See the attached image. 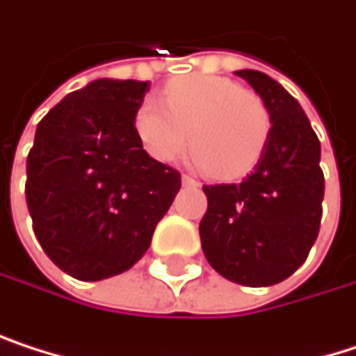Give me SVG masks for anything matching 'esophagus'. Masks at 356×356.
<instances>
[{
  "instance_id": "esophagus-1",
  "label": "esophagus",
  "mask_w": 356,
  "mask_h": 356,
  "mask_svg": "<svg viewBox=\"0 0 356 356\" xmlns=\"http://www.w3.org/2000/svg\"><path fill=\"white\" fill-rule=\"evenodd\" d=\"M182 184H184V186H199V180H195V178L188 176V174H182Z\"/></svg>"
}]
</instances>
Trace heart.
Listing matches in <instances>:
<instances>
[{"label": "heart", "instance_id": "heart-1", "mask_svg": "<svg viewBox=\"0 0 356 356\" xmlns=\"http://www.w3.org/2000/svg\"><path fill=\"white\" fill-rule=\"evenodd\" d=\"M270 111L252 90L216 75H186L149 96L134 115L136 134L157 161H172L193 136L191 159L218 178L256 168L270 138Z\"/></svg>", "mask_w": 356, "mask_h": 356}]
</instances>
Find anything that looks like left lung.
Masks as SVG:
<instances>
[{"mask_svg":"<svg viewBox=\"0 0 356 356\" xmlns=\"http://www.w3.org/2000/svg\"><path fill=\"white\" fill-rule=\"evenodd\" d=\"M270 111V138L237 184L203 186L199 235L207 262L233 283L266 287L293 275L317 241L325 178L321 145L298 100L260 71H235Z\"/></svg>","mask_w":356,"mask_h":356,"instance_id":"8db88e82","label":"left lung"}]
</instances>
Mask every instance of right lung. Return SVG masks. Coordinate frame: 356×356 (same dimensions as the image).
I'll return each mask as SVG.
<instances>
[{"label":"right lung","mask_w":356,"mask_h":356,"mask_svg":"<svg viewBox=\"0 0 356 356\" xmlns=\"http://www.w3.org/2000/svg\"><path fill=\"white\" fill-rule=\"evenodd\" d=\"M147 90L149 81L96 79L37 125L24 184L33 231L79 281L134 266L180 191V172L149 157L136 134Z\"/></svg>","instance_id":"add662e5"}]
</instances>
